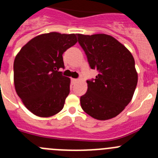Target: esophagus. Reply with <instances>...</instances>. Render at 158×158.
<instances>
[{"label":"esophagus","mask_w":158,"mask_h":158,"mask_svg":"<svg viewBox=\"0 0 158 158\" xmlns=\"http://www.w3.org/2000/svg\"><path fill=\"white\" fill-rule=\"evenodd\" d=\"M71 80H72V82L73 83V84H74V83H76V82H77V79H72Z\"/></svg>","instance_id":"1"}]
</instances>
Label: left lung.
<instances>
[{
    "instance_id": "8db88e82",
    "label": "left lung",
    "mask_w": 158,
    "mask_h": 158,
    "mask_svg": "<svg viewBox=\"0 0 158 158\" xmlns=\"http://www.w3.org/2000/svg\"><path fill=\"white\" fill-rule=\"evenodd\" d=\"M89 67L98 71L96 79L87 80V91L81 96L85 113L99 120L120 114L131 101L138 82L135 60L116 38L105 34H77Z\"/></svg>"
}]
</instances>
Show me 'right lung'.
<instances>
[{"label":"right lung","mask_w":158,"mask_h":158,"mask_svg":"<svg viewBox=\"0 0 158 158\" xmlns=\"http://www.w3.org/2000/svg\"><path fill=\"white\" fill-rule=\"evenodd\" d=\"M76 42L75 34H42L30 40L16 55L15 91L33 114L49 117L64 108L71 80L59 69L64 68L63 53Z\"/></svg>","instance_id":"obj_1"}]
</instances>
